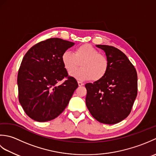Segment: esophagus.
I'll return each mask as SVG.
<instances>
[{"mask_svg":"<svg viewBox=\"0 0 156 156\" xmlns=\"http://www.w3.org/2000/svg\"><path fill=\"white\" fill-rule=\"evenodd\" d=\"M78 86L79 87H81V86H83L84 84L83 83V82H80V81H78Z\"/></svg>","mask_w":156,"mask_h":156,"instance_id":"obj_1","label":"esophagus"}]
</instances>
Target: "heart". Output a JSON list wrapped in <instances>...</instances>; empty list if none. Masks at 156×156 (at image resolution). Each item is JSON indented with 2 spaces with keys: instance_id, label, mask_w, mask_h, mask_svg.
<instances>
[{
  "instance_id": "1",
  "label": "heart",
  "mask_w": 156,
  "mask_h": 156,
  "mask_svg": "<svg viewBox=\"0 0 156 156\" xmlns=\"http://www.w3.org/2000/svg\"><path fill=\"white\" fill-rule=\"evenodd\" d=\"M62 61L65 69L70 72L80 65L82 68L71 72V76L80 80L94 82L103 78L108 69V60L105 54L90 44H85L76 48L74 52L66 51L62 55Z\"/></svg>"
}]
</instances>
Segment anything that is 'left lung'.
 <instances>
[{
    "label": "left lung",
    "mask_w": 156,
    "mask_h": 156,
    "mask_svg": "<svg viewBox=\"0 0 156 156\" xmlns=\"http://www.w3.org/2000/svg\"><path fill=\"white\" fill-rule=\"evenodd\" d=\"M108 60L105 77L86 84V105L90 114L102 123L115 124L130 114L137 94V74L134 66L119 49L97 45Z\"/></svg>",
    "instance_id": "obj_1"
}]
</instances>
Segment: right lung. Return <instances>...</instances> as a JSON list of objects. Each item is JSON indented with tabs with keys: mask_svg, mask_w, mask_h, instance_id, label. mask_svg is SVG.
<instances>
[{
	"mask_svg": "<svg viewBox=\"0 0 156 156\" xmlns=\"http://www.w3.org/2000/svg\"><path fill=\"white\" fill-rule=\"evenodd\" d=\"M74 45L59 38L48 39L33 46L23 57L17 76L19 101L31 119L51 121L67 107L78 84L68 76L62 55Z\"/></svg>",
	"mask_w": 156,
	"mask_h": 156,
	"instance_id": "obj_1",
	"label": "right lung"
}]
</instances>
